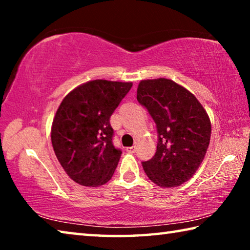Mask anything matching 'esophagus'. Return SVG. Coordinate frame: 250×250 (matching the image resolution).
I'll use <instances>...</instances> for the list:
<instances>
[{
    "instance_id": "34e87169",
    "label": "esophagus",
    "mask_w": 250,
    "mask_h": 250,
    "mask_svg": "<svg viewBox=\"0 0 250 250\" xmlns=\"http://www.w3.org/2000/svg\"><path fill=\"white\" fill-rule=\"evenodd\" d=\"M135 151H137V146H135L126 147V152H129V153H134Z\"/></svg>"
}]
</instances>
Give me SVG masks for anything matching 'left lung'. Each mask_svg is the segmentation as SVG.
<instances>
[{"mask_svg":"<svg viewBox=\"0 0 250 250\" xmlns=\"http://www.w3.org/2000/svg\"><path fill=\"white\" fill-rule=\"evenodd\" d=\"M137 99L158 131L156 152L143 161V170L161 188L180 186L204 160L210 139L209 118L196 97L171 79L142 80Z\"/></svg>","mask_w":250,"mask_h":250,"instance_id":"left-lung-1","label":"left lung"}]
</instances>
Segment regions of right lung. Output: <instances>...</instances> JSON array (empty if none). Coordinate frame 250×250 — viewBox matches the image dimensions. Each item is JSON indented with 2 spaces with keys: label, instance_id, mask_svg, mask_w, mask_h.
<instances>
[{
  "label": "right lung",
  "instance_id": "right-lung-1",
  "mask_svg": "<svg viewBox=\"0 0 250 250\" xmlns=\"http://www.w3.org/2000/svg\"><path fill=\"white\" fill-rule=\"evenodd\" d=\"M131 87L132 83L97 79L62 101L50 138L59 163L76 183L96 188L112 177L122 151L113 146L110 117Z\"/></svg>",
  "mask_w": 250,
  "mask_h": 250
}]
</instances>
